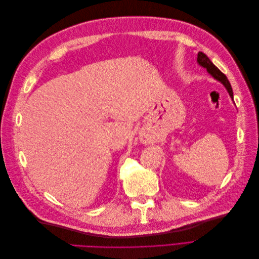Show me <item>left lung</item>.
Masks as SVG:
<instances>
[{
  "label": "left lung",
  "instance_id": "obj_1",
  "mask_svg": "<svg viewBox=\"0 0 259 259\" xmlns=\"http://www.w3.org/2000/svg\"><path fill=\"white\" fill-rule=\"evenodd\" d=\"M197 62H198V64H199L201 67L206 69V71L208 72V74H209L211 77H214V79H215L216 81L221 82V83L225 86V89L227 90V92H228L229 96H230L231 99L233 100L232 88H231V85H230L228 79H227V76L221 71V70H219V69L213 64V62L210 61V59L206 56V55H205L204 53H202V52H199V53H198Z\"/></svg>",
  "mask_w": 259,
  "mask_h": 259
}]
</instances>
